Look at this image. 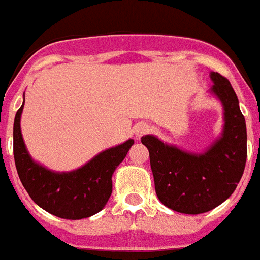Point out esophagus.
I'll return each instance as SVG.
<instances>
[{
	"label": "esophagus",
	"mask_w": 260,
	"mask_h": 260,
	"mask_svg": "<svg viewBox=\"0 0 260 260\" xmlns=\"http://www.w3.org/2000/svg\"><path fill=\"white\" fill-rule=\"evenodd\" d=\"M134 132H135V136H136L137 139H140L141 136H144V135L149 132V125L145 123H139L137 125H135Z\"/></svg>",
	"instance_id": "esophagus-1"
}]
</instances>
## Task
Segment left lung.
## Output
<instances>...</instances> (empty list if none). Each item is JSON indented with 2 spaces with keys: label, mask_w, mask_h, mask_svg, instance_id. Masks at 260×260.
<instances>
[{
  "label": "left lung",
  "mask_w": 260,
  "mask_h": 260,
  "mask_svg": "<svg viewBox=\"0 0 260 260\" xmlns=\"http://www.w3.org/2000/svg\"><path fill=\"white\" fill-rule=\"evenodd\" d=\"M209 92L223 107V129L204 152L194 153L153 135L141 137L149 150L158 200L184 214H201L219 206L234 193L247 158V131L239 100L230 82L210 73Z\"/></svg>",
  "instance_id": "left-lung-1"
}]
</instances>
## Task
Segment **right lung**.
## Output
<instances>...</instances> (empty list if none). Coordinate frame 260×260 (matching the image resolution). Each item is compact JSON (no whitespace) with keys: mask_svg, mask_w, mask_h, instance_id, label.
I'll return each mask as SVG.
<instances>
[{"mask_svg":"<svg viewBox=\"0 0 260 260\" xmlns=\"http://www.w3.org/2000/svg\"><path fill=\"white\" fill-rule=\"evenodd\" d=\"M23 103L14 117L13 153L19 180L31 200L50 214L83 219L99 213L112 193V174L125 158L134 139L100 152L71 172H54L32 160L21 132Z\"/></svg>","mask_w":260,"mask_h":260,"instance_id":"1","label":"right lung"}]
</instances>
